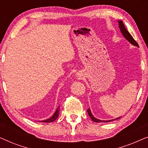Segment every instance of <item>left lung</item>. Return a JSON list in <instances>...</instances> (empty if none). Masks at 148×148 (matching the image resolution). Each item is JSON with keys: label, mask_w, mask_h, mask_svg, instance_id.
I'll list each match as a JSON object with an SVG mask.
<instances>
[{"label": "left lung", "mask_w": 148, "mask_h": 148, "mask_svg": "<svg viewBox=\"0 0 148 148\" xmlns=\"http://www.w3.org/2000/svg\"><path fill=\"white\" fill-rule=\"evenodd\" d=\"M119 22V28H120V30L121 32V33L124 36L125 39H126L127 41L129 42H130V43L132 44V45L135 46H137V47H139V45L137 43V42L135 41V40L133 39V38L132 37V36L131 35L130 33L127 31L126 28H125L124 24H123V21H118ZM88 113L89 114V116H90V118L92 120L94 121V122H96V123H108V122H111V121H115V120H117V119H121V117H118V118L116 119H112V120H108V121H102V120H100V119H98L96 118H95V117L93 116L92 112H91V110L90 108L88 110Z\"/></svg>", "instance_id": "8db88e82"}]
</instances>
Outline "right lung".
<instances>
[{
	"label": "right lung",
	"mask_w": 148,
	"mask_h": 148,
	"mask_svg": "<svg viewBox=\"0 0 148 148\" xmlns=\"http://www.w3.org/2000/svg\"><path fill=\"white\" fill-rule=\"evenodd\" d=\"M59 112H60V108H59V106H58V108L56 110L55 112H54V114L52 115V116L50 117V119H46V120L40 121V122H42V123H52V122H53V121H56V119H57L58 117V115H59Z\"/></svg>",
	"instance_id": "obj_1"
}]
</instances>
